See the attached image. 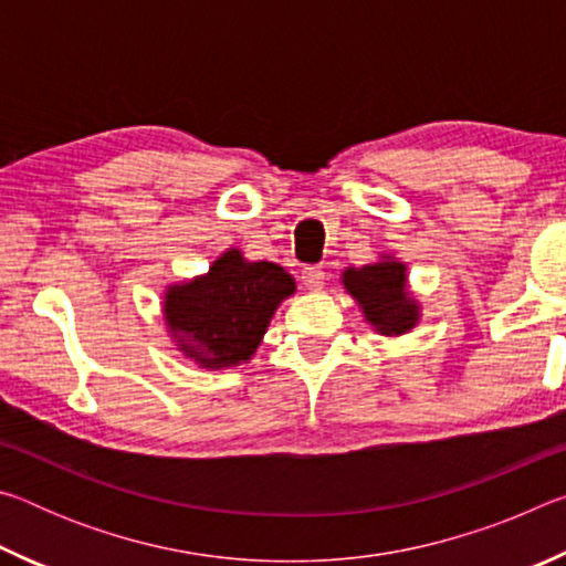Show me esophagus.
Masks as SVG:
<instances>
[{"label": "esophagus", "mask_w": 566, "mask_h": 566, "mask_svg": "<svg viewBox=\"0 0 566 566\" xmlns=\"http://www.w3.org/2000/svg\"><path fill=\"white\" fill-rule=\"evenodd\" d=\"M302 282L306 290H322L324 284V270L317 264H306L302 270Z\"/></svg>", "instance_id": "34e87169"}]
</instances>
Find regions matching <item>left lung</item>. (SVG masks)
<instances>
[{"label":"left lung","instance_id":"obj_1","mask_svg":"<svg viewBox=\"0 0 566 566\" xmlns=\"http://www.w3.org/2000/svg\"><path fill=\"white\" fill-rule=\"evenodd\" d=\"M405 264L377 262L344 272V286L364 306L367 319L385 334H401L415 327L417 304L405 292Z\"/></svg>","mask_w":566,"mask_h":566}]
</instances>
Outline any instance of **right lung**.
Wrapping results in <instances>:
<instances>
[{"label": "right lung", "mask_w": 566, "mask_h": 566, "mask_svg": "<svg viewBox=\"0 0 566 566\" xmlns=\"http://www.w3.org/2000/svg\"><path fill=\"white\" fill-rule=\"evenodd\" d=\"M292 292L294 280L282 266L244 262L232 249L202 280L171 286L165 314L187 357L209 369L234 367L260 347L276 304Z\"/></svg>", "instance_id": "1"}]
</instances>
